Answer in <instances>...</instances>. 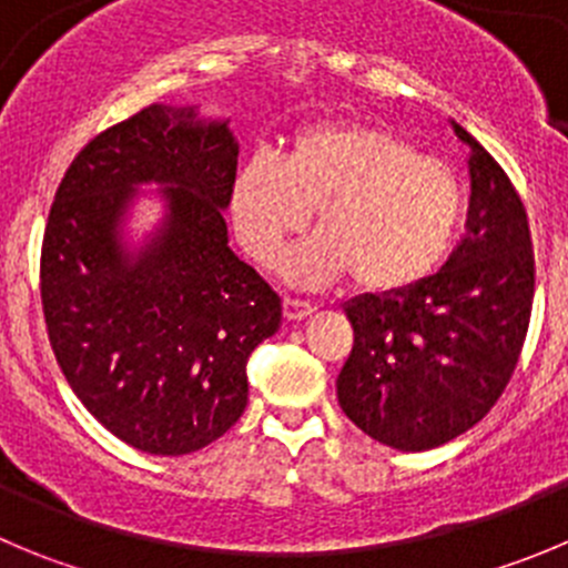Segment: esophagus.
Segmentation results:
<instances>
[{"instance_id": "obj_1", "label": "esophagus", "mask_w": 568, "mask_h": 568, "mask_svg": "<svg viewBox=\"0 0 568 568\" xmlns=\"http://www.w3.org/2000/svg\"><path fill=\"white\" fill-rule=\"evenodd\" d=\"M285 320L288 322H302V320H308L311 314H314V305H311V302H302V300H285Z\"/></svg>"}]
</instances>
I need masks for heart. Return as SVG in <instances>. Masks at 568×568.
Returning a JSON list of instances; mask_svg holds the SVG:
<instances>
[{
    "instance_id": "heart-1",
    "label": "heart",
    "mask_w": 568,
    "mask_h": 568,
    "mask_svg": "<svg viewBox=\"0 0 568 568\" xmlns=\"http://www.w3.org/2000/svg\"><path fill=\"white\" fill-rule=\"evenodd\" d=\"M463 206V182L448 164L381 125L349 120L302 129L285 162L252 153L232 179L235 232L260 263L316 210L320 235L280 260L283 277L308 288L349 272L378 294L423 283L452 248Z\"/></svg>"
}]
</instances>
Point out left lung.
Returning <instances> with one entry per match:
<instances>
[{
	"mask_svg": "<svg viewBox=\"0 0 568 568\" xmlns=\"http://www.w3.org/2000/svg\"><path fill=\"white\" fill-rule=\"evenodd\" d=\"M468 145V232L437 274L344 305L356 344L336 378L338 406L397 452H428L490 412L516 369L535 291L527 212L499 162Z\"/></svg>",
	"mask_w": 568,
	"mask_h": 568,
	"instance_id": "1",
	"label": "left lung"
}]
</instances>
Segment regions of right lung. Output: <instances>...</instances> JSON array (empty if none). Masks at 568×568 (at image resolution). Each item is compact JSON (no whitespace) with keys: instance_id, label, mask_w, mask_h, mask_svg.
<instances>
[{"instance_id":"obj_1","label":"right lung","mask_w":568,"mask_h":568,"mask_svg":"<svg viewBox=\"0 0 568 568\" xmlns=\"http://www.w3.org/2000/svg\"><path fill=\"white\" fill-rule=\"evenodd\" d=\"M237 153L230 116L153 103L94 136L55 193L41 246L52 353L89 415L136 452L182 457L230 432L248 353L283 322L230 246ZM142 200L160 219L136 236Z\"/></svg>"}]
</instances>
